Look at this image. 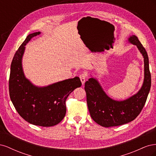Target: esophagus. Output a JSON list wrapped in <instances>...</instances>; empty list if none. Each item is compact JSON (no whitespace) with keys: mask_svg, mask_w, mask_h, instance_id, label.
<instances>
[{"mask_svg":"<svg viewBox=\"0 0 156 156\" xmlns=\"http://www.w3.org/2000/svg\"><path fill=\"white\" fill-rule=\"evenodd\" d=\"M80 79H81V81L82 83L83 84H84V83H85L86 81V79H87V75L85 73H81V75H80Z\"/></svg>","mask_w":156,"mask_h":156,"instance_id":"esophagus-1","label":"esophagus"}]
</instances>
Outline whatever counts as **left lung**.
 I'll list each match as a JSON object with an SVG mask.
<instances>
[{
    "instance_id": "1",
    "label": "left lung",
    "mask_w": 156,
    "mask_h": 156,
    "mask_svg": "<svg viewBox=\"0 0 156 156\" xmlns=\"http://www.w3.org/2000/svg\"><path fill=\"white\" fill-rule=\"evenodd\" d=\"M127 40L136 46L144 58V81L138 92L126 100L117 101L107 95L96 79L90 78L84 84L90 114L98 124L103 127L118 126L135 120L142 111L150 90L148 54L136 36H131Z\"/></svg>"
}]
</instances>
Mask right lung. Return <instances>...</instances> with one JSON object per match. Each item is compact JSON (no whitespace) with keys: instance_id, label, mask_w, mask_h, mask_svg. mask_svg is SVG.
<instances>
[{"instance_id":"obj_1","label":"right lung","mask_w":156,"mask_h":156,"mask_svg":"<svg viewBox=\"0 0 156 156\" xmlns=\"http://www.w3.org/2000/svg\"><path fill=\"white\" fill-rule=\"evenodd\" d=\"M40 34H30L15 53L11 64L9 92L13 106L23 119L36 126L50 127L62 120L66 112V100L82 83L79 77H75L40 87L26 78L22 66L25 45Z\"/></svg>"}]
</instances>
